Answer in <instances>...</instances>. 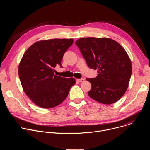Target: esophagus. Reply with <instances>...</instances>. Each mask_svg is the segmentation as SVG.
I'll return each mask as SVG.
<instances>
[{
    "mask_svg": "<svg viewBox=\"0 0 150 150\" xmlns=\"http://www.w3.org/2000/svg\"><path fill=\"white\" fill-rule=\"evenodd\" d=\"M76 81L80 82H82L84 81V79L83 78H80V79H76Z\"/></svg>",
    "mask_w": 150,
    "mask_h": 150,
    "instance_id": "esophagus-1",
    "label": "esophagus"
}]
</instances>
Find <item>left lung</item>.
I'll list each match as a JSON object with an SVG mask.
<instances>
[{"mask_svg":"<svg viewBox=\"0 0 150 150\" xmlns=\"http://www.w3.org/2000/svg\"><path fill=\"white\" fill-rule=\"evenodd\" d=\"M91 69H97L96 78H87L91 84L88 96L104 104H113L125 93L132 74V63L125 50L109 38L87 37L76 41Z\"/></svg>","mask_w":150,"mask_h":150,"instance_id":"obj_1","label":"left lung"}]
</instances>
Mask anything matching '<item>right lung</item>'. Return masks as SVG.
I'll use <instances>...</instances> for the list:
<instances>
[{
    "label": "right lung",
    "mask_w": 150,
    "mask_h": 150,
    "mask_svg": "<svg viewBox=\"0 0 150 150\" xmlns=\"http://www.w3.org/2000/svg\"><path fill=\"white\" fill-rule=\"evenodd\" d=\"M74 40L50 39L37 41L25 52L18 67L19 79L25 93L37 105L50 109L59 105L67 97L75 83L74 78L54 74L57 65Z\"/></svg>",
    "instance_id": "add662e5"
}]
</instances>
